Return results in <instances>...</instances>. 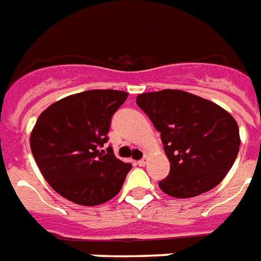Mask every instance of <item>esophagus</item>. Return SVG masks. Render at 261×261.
I'll return each mask as SVG.
<instances>
[{"instance_id":"34e87169","label":"esophagus","mask_w":261,"mask_h":261,"mask_svg":"<svg viewBox=\"0 0 261 261\" xmlns=\"http://www.w3.org/2000/svg\"><path fill=\"white\" fill-rule=\"evenodd\" d=\"M147 164V156H144V158H143V160H139L138 161V165L139 166H144Z\"/></svg>"}]
</instances>
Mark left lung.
<instances>
[{
  "instance_id": "1",
  "label": "left lung",
  "mask_w": 261,
  "mask_h": 261,
  "mask_svg": "<svg viewBox=\"0 0 261 261\" xmlns=\"http://www.w3.org/2000/svg\"><path fill=\"white\" fill-rule=\"evenodd\" d=\"M136 103L161 133L169 176L158 183L165 194L193 198L216 187L240 151L234 117L216 103L179 89L142 93Z\"/></svg>"
}]
</instances>
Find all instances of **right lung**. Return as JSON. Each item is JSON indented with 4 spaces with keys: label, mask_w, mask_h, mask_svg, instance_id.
Here are the masks:
<instances>
[{
    "label": "right lung",
    "mask_w": 261,
    "mask_h": 261,
    "mask_svg": "<svg viewBox=\"0 0 261 261\" xmlns=\"http://www.w3.org/2000/svg\"><path fill=\"white\" fill-rule=\"evenodd\" d=\"M128 93L93 89L66 96L40 114L30 135L31 152L44 179L62 197L96 206L114 198L132 165L100 151L110 121Z\"/></svg>",
    "instance_id": "add662e5"
}]
</instances>
